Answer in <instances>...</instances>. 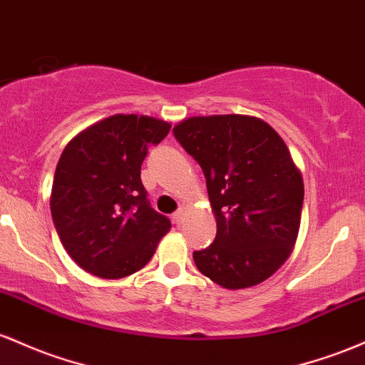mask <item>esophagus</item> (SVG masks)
<instances>
[{"label": "esophagus", "mask_w": 365, "mask_h": 365, "mask_svg": "<svg viewBox=\"0 0 365 365\" xmlns=\"http://www.w3.org/2000/svg\"><path fill=\"white\" fill-rule=\"evenodd\" d=\"M182 219H184V212L182 210H178V212H174V214H172V222H174L175 226H181Z\"/></svg>", "instance_id": "1"}]
</instances>
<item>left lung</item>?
I'll use <instances>...</instances> for the list:
<instances>
[{
  "instance_id": "left-lung-1",
  "label": "left lung",
  "mask_w": 365,
  "mask_h": 365,
  "mask_svg": "<svg viewBox=\"0 0 365 365\" xmlns=\"http://www.w3.org/2000/svg\"><path fill=\"white\" fill-rule=\"evenodd\" d=\"M172 133L202 167L217 220L214 243L193 252L198 271L227 289L271 277L292 253L304 207L288 146L247 115L191 117Z\"/></svg>"
}]
</instances>
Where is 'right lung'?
<instances>
[{"instance_id": "right-lung-1", "label": "right lung", "mask_w": 365, "mask_h": 365, "mask_svg": "<svg viewBox=\"0 0 365 365\" xmlns=\"http://www.w3.org/2000/svg\"><path fill=\"white\" fill-rule=\"evenodd\" d=\"M170 124L153 117L113 115L65 146L55 170L51 217L61 245L79 267L120 279L153 257L170 220L151 208L141 182L150 146Z\"/></svg>"}]
</instances>
